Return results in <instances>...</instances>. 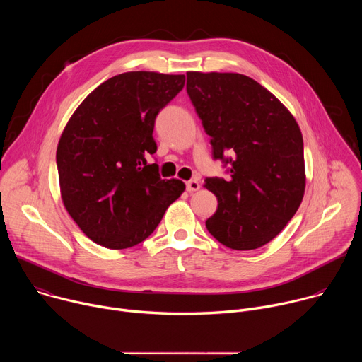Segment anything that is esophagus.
Wrapping results in <instances>:
<instances>
[{"instance_id":"34e87169","label":"esophagus","mask_w":362,"mask_h":362,"mask_svg":"<svg viewBox=\"0 0 362 362\" xmlns=\"http://www.w3.org/2000/svg\"><path fill=\"white\" fill-rule=\"evenodd\" d=\"M199 189H200V185H199L197 180H189V182H186V190H187L189 193L196 192V190H199Z\"/></svg>"}]
</instances>
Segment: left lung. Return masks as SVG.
<instances>
[{
  "instance_id": "8db88e82",
  "label": "left lung",
  "mask_w": 362,
  "mask_h": 362,
  "mask_svg": "<svg viewBox=\"0 0 362 362\" xmlns=\"http://www.w3.org/2000/svg\"><path fill=\"white\" fill-rule=\"evenodd\" d=\"M186 90L211 136L214 159L230 177H208L218 197L209 233L235 250L271 242L296 214L305 192L303 140L289 110L265 87L238 73L189 71Z\"/></svg>"
}]
</instances>
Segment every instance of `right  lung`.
Returning <instances> with one entry per match:
<instances>
[{
  "instance_id": "1",
  "label": "right lung",
  "mask_w": 362,
  "mask_h": 362,
  "mask_svg": "<svg viewBox=\"0 0 362 362\" xmlns=\"http://www.w3.org/2000/svg\"><path fill=\"white\" fill-rule=\"evenodd\" d=\"M185 86L183 74L129 71L94 88L70 117L57 146L62 199L97 245L132 247L160 223L183 193L147 163L158 150L154 120Z\"/></svg>"
}]
</instances>
